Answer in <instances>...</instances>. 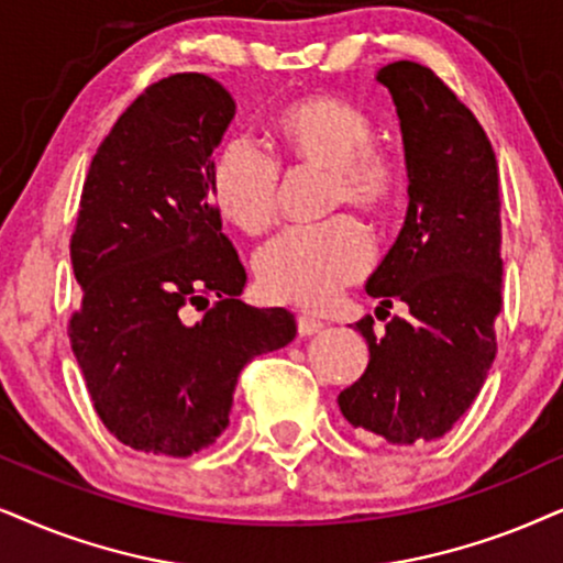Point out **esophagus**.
I'll return each instance as SVG.
<instances>
[{
  "label": "esophagus",
  "instance_id": "esophagus-1",
  "mask_svg": "<svg viewBox=\"0 0 563 563\" xmlns=\"http://www.w3.org/2000/svg\"><path fill=\"white\" fill-rule=\"evenodd\" d=\"M296 324H298V332H301L303 338H309V334H317V332H322V330H324V322H322V319L309 317V314H298Z\"/></svg>",
  "mask_w": 563,
  "mask_h": 563
}]
</instances>
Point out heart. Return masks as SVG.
Instances as JSON below:
<instances>
[{
  "label": "heart",
  "mask_w": 563,
  "mask_h": 563,
  "mask_svg": "<svg viewBox=\"0 0 563 563\" xmlns=\"http://www.w3.org/2000/svg\"><path fill=\"white\" fill-rule=\"evenodd\" d=\"M277 158L327 168V210L343 205L382 216L405 184L400 158L376 145L372 117L343 98L314 96L288 103L275 117ZM210 195L220 216L244 233L267 231L280 205V163L246 137L220 145L210 168ZM372 236L353 216L294 225L257 254L260 286L273 301L322 309L366 275Z\"/></svg>",
  "instance_id": "1"
}]
</instances>
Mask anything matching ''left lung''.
<instances>
[{
  "instance_id": "left-lung-1",
  "label": "left lung",
  "mask_w": 563,
  "mask_h": 563,
  "mask_svg": "<svg viewBox=\"0 0 563 563\" xmlns=\"http://www.w3.org/2000/svg\"><path fill=\"white\" fill-rule=\"evenodd\" d=\"M393 92L408 161V218L366 290L408 303L382 338L355 330L368 366L338 397L353 429L389 444L444 437L478 397L496 358L501 314V199L494 147L473 111L429 67L379 69Z\"/></svg>"
}]
</instances>
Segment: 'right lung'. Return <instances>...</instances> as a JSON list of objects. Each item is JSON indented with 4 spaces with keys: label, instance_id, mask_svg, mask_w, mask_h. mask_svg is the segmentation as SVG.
I'll use <instances>...</instances> for the list:
<instances>
[{
    "label": "right lung",
    "instance_id": "obj_1",
    "mask_svg": "<svg viewBox=\"0 0 563 563\" xmlns=\"http://www.w3.org/2000/svg\"><path fill=\"white\" fill-rule=\"evenodd\" d=\"M236 113L199 73L153 82L92 155L69 239L80 306L69 343L106 429L137 452L189 457L229 426L239 374L296 338L286 309L239 301L246 269L210 195ZM219 301L207 309V296ZM189 305L206 311L183 322Z\"/></svg>",
    "mask_w": 563,
    "mask_h": 563
}]
</instances>
